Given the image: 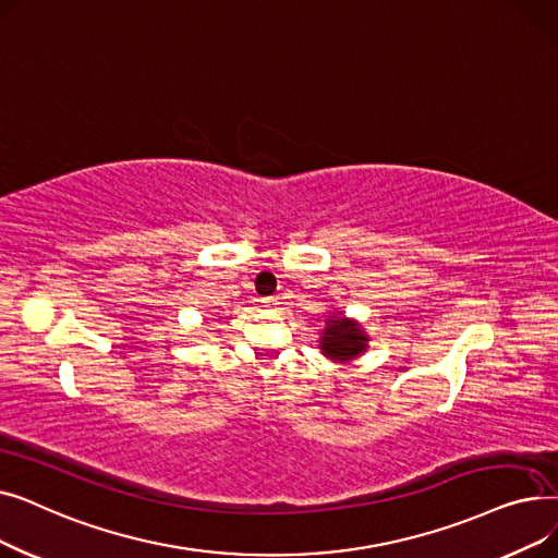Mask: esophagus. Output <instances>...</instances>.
<instances>
[{
    "label": "esophagus",
    "instance_id": "34e87169",
    "mask_svg": "<svg viewBox=\"0 0 558 558\" xmlns=\"http://www.w3.org/2000/svg\"><path fill=\"white\" fill-rule=\"evenodd\" d=\"M280 303H278V299L276 296H267V299H262V307H278Z\"/></svg>",
    "mask_w": 558,
    "mask_h": 558
}]
</instances>
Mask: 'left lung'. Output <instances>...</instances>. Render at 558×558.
<instances>
[{
  "label": "left lung",
  "mask_w": 558,
  "mask_h": 558,
  "mask_svg": "<svg viewBox=\"0 0 558 558\" xmlns=\"http://www.w3.org/2000/svg\"><path fill=\"white\" fill-rule=\"evenodd\" d=\"M320 350L324 355L335 362H350L360 357V353L368 348V335L360 328V324L343 316H330L326 328L320 332Z\"/></svg>",
  "instance_id": "left-lung-1"
}]
</instances>
